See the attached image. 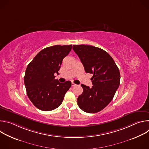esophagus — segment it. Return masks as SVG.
<instances>
[{
  "label": "esophagus",
  "instance_id": "1",
  "mask_svg": "<svg viewBox=\"0 0 149 149\" xmlns=\"http://www.w3.org/2000/svg\"><path fill=\"white\" fill-rule=\"evenodd\" d=\"M71 85H72V87H74V86H77V85H76L75 83H74V82H72V83H71Z\"/></svg>",
  "mask_w": 149,
  "mask_h": 149
}]
</instances>
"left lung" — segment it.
I'll list each match as a JSON object with an SVG mask.
<instances>
[{
    "label": "left lung",
    "mask_w": 149,
    "mask_h": 149,
    "mask_svg": "<svg viewBox=\"0 0 149 149\" xmlns=\"http://www.w3.org/2000/svg\"><path fill=\"white\" fill-rule=\"evenodd\" d=\"M72 49L86 72L93 74L91 88L81 84L83 92L78 97V105L86 113L99 112L111 102L119 87V69L112 57L101 48L76 45L72 46Z\"/></svg>",
    "instance_id": "8db88e82"
}]
</instances>
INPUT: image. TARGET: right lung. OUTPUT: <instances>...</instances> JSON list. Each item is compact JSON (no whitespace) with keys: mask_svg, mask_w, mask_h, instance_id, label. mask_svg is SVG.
<instances>
[{"mask_svg":"<svg viewBox=\"0 0 149 149\" xmlns=\"http://www.w3.org/2000/svg\"><path fill=\"white\" fill-rule=\"evenodd\" d=\"M72 48L70 45H54L40 51L28 65L24 77L28 97L42 111L55 110L62 104L71 82L61 83L55 79L59 75L62 60Z\"/></svg>","mask_w":149,"mask_h":149,"instance_id":"add662e5","label":"right lung"}]
</instances>
